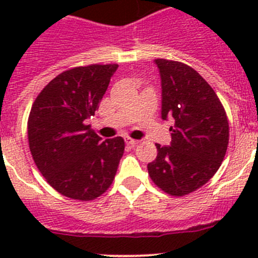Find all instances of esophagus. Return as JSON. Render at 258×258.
<instances>
[{"instance_id": "obj_1", "label": "esophagus", "mask_w": 258, "mask_h": 258, "mask_svg": "<svg viewBox=\"0 0 258 258\" xmlns=\"http://www.w3.org/2000/svg\"><path fill=\"white\" fill-rule=\"evenodd\" d=\"M125 142H126V145L129 146H137L138 143H140V141L133 140V138H129V137H127V138H125Z\"/></svg>"}]
</instances>
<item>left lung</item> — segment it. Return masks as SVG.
<instances>
[{
	"mask_svg": "<svg viewBox=\"0 0 258 258\" xmlns=\"http://www.w3.org/2000/svg\"><path fill=\"white\" fill-rule=\"evenodd\" d=\"M161 77V117L172 118L170 146L156 143L147 165L152 182L172 197L197 191L216 174L229 145V120L220 98L197 71L155 59Z\"/></svg>",
	"mask_w": 258,
	"mask_h": 258,
	"instance_id": "obj_1",
	"label": "left lung"
}]
</instances>
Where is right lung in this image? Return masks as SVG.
Returning a JSON list of instances; mask_svg holds the SVG:
<instances>
[{
  "label": "right lung",
  "mask_w": 258,
  "mask_h": 258,
  "mask_svg": "<svg viewBox=\"0 0 258 258\" xmlns=\"http://www.w3.org/2000/svg\"><path fill=\"white\" fill-rule=\"evenodd\" d=\"M117 64L75 67L52 79L32 104L28 143L47 183L59 194L89 202L115 178L125 142L102 138L86 125L94 116Z\"/></svg>",
  "instance_id": "1"
}]
</instances>
